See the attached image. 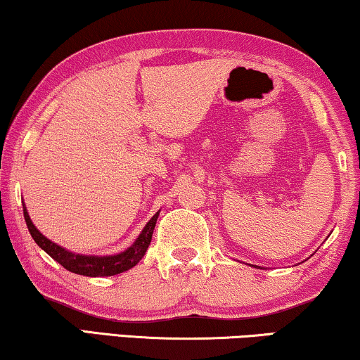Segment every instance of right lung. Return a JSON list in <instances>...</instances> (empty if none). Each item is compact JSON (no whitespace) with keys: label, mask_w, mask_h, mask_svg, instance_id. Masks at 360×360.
<instances>
[{"label":"right lung","mask_w":360,"mask_h":360,"mask_svg":"<svg viewBox=\"0 0 360 360\" xmlns=\"http://www.w3.org/2000/svg\"><path fill=\"white\" fill-rule=\"evenodd\" d=\"M24 207V219L25 224H27V229L30 236L35 240L39 247L50 255L55 262H58L61 266L66 268L68 271L76 274L89 276V278H98V276H113L120 274L123 271L131 269L139 263V259L144 257L146 250H148L150 238H153V232L155 227V222H158L159 211L150 217V221L146 224L143 232L139 233V237L134 240L131 247L124 250L122 253L117 255H108V257H94V255H79L72 253L70 250H66L55 242H51L45 236H41L39 229L34 226V222L30 221L29 212L25 210V205L22 202Z\"/></svg>","instance_id":"right-lung-1"}]
</instances>
